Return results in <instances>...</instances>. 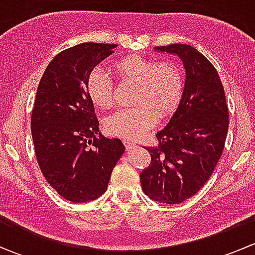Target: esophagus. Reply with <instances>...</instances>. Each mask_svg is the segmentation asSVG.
I'll list each match as a JSON object with an SVG mask.
<instances>
[{
  "label": "esophagus",
  "mask_w": 255,
  "mask_h": 255,
  "mask_svg": "<svg viewBox=\"0 0 255 255\" xmlns=\"http://www.w3.org/2000/svg\"><path fill=\"white\" fill-rule=\"evenodd\" d=\"M123 144H125V146H126V149H133V148H135V143H133V142H130V140H123Z\"/></svg>",
  "instance_id": "1"
}]
</instances>
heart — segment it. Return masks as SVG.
I'll use <instances>...</instances> for the list:
<instances>
[{
  "mask_svg": "<svg viewBox=\"0 0 255 255\" xmlns=\"http://www.w3.org/2000/svg\"><path fill=\"white\" fill-rule=\"evenodd\" d=\"M112 71L123 85H132V105L121 110L105 122L109 134L137 139L155 126L158 118L165 120L176 111L184 94V76L174 63L139 55H128L112 64ZM86 92L95 106H113V82L105 71L95 69L87 75Z\"/></svg>",
  "mask_w": 255,
  "mask_h": 255,
  "instance_id": "heart-1",
  "label": "heart"
}]
</instances>
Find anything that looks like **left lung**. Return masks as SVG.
Segmentation results:
<instances>
[{
	"mask_svg": "<svg viewBox=\"0 0 255 255\" xmlns=\"http://www.w3.org/2000/svg\"><path fill=\"white\" fill-rule=\"evenodd\" d=\"M182 59L186 80L181 102L166 127L146 146L150 164L140 173L144 194L161 204H180L210 179L228 132V106L220 75L210 60L187 44L156 47Z\"/></svg>",
	"mask_w": 255,
	"mask_h": 255,
	"instance_id": "1",
	"label": "left lung"
}]
</instances>
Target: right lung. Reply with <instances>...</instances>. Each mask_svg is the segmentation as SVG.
<instances>
[{
    "label": "right lung",
    "instance_id": "obj_1",
    "mask_svg": "<svg viewBox=\"0 0 255 255\" xmlns=\"http://www.w3.org/2000/svg\"><path fill=\"white\" fill-rule=\"evenodd\" d=\"M116 47L82 43L65 49L49 63L38 85L30 118L37 161L50 186L68 201L101 196L125 151L118 138L100 133L86 92L87 75Z\"/></svg>",
    "mask_w": 255,
    "mask_h": 255
}]
</instances>
